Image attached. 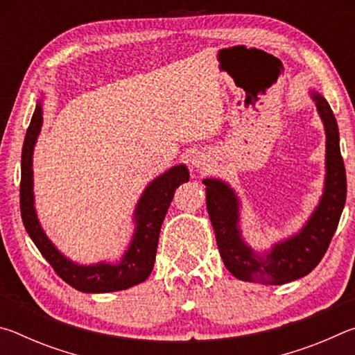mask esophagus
Segmentation results:
<instances>
[{
	"instance_id": "obj_1",
	"label": "esophagus",
	"mask_w": 355,
	"mask_h": 355,
	"mask_svg": "<svg viewBox=\"0 0 355 355\" xmlns=\"http://www.w3.org/2000/svg\"><path fill=\"white\" fill-rule=\"evenodd\" d=\"M191 166L196 167V169H202L203 166H205V156L203 155H196L192 156L191 159Z\"/></svg>"
}]
</instances>
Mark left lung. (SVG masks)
<instances>
[{
    "label": "left lung",
    "instance_id": "left-lung-1",
    "mask_svg": "<svg viewBox=\"0 0 355 355\" xmlns=\"http://www.w3.org/2000/svg\"><path fill=\"white\" fill-rule=\"evenodd\" d=\"M326 130V183L315 213L297 235L274 244L260 255L243 241L239 232V200L230 186L205 178L207 208L216 233V243L225 268L236 279L261 285H284L313 271L322 260L338 227L346 202V169L340 152L338 125L327 100L311 91Z\"/></svg>",
    "mask_w": 355,
    "mask_h": 355
}]
</instances>
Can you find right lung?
Wrapping results in <instances>:
<instances>
[{
	"label": "right lung",
	"mask_w": 355,
	"mask_h": 355,
	"mask_svg": "<svg viewBox=\"0 0 355 355\" xmlns=\"http://www.w3.org/2000/svg\"><path fill=\"white\" fill-rule=\"evenodd\" d=\"M42 127V103L35 105L21 150V182H20V211L23 225L40 254L51 264L65 284L83 293H111L127 290L146 280L152 272L156 248L163 220L175 194V189L189 182V172L184 164L173 166L163 175L155 178L141 196L135 209L136 232L128 250L117 264L97 263L81 266L59 252L46 238L39 224L34 209L33 194V152Z\"/></svg>",
	"instance_id": "1"
}]
</instances>
